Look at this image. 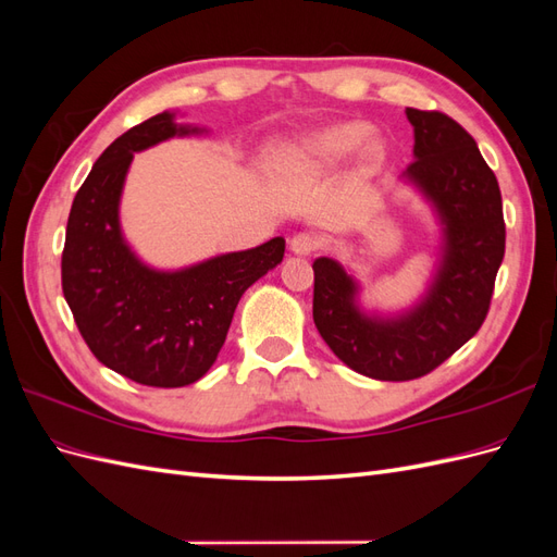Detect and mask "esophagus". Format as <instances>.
<instances>
[{"mask_svg":"<svg viewBox=\"0 0 557 557\" xmlns=\"http://www.w3.org/2000/svg\"><path fill=\"white\" fill-rule=\"evenodd\" d=\"M318 248H320V239L313 232H297L290 239V250L295 256H311V252Z\"/></svg>","mask_w":557,"mask_h":557,"instance_id":"obj_1","label":"esophagus"}]
</instances>
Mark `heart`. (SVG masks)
Returning a JSON list of instances; mask_svg holds the SVG:
<instances>
[{
	"label": "heart",
	"mask_w": 557,
	"mask_h": 557,
	"mask_svg": "<svg viewBox=\"0 0 557 557\" xmlns=\"http://www.w3.org/2000/svg\"><path fill=\"white\" fill-rule=\"evenodd\" d=\"M369 134H372V129H369L364 123L334 125L311 134V137L278 146L272 153V158L281 170L320 172L348 158L352 150L362 146L369 138ZM383 153H385L383 144L376 139H370L362 148V160L367 164H376L383 160Z\"/></svg>",
	"instance_id": "b5f03b06"
}]
</instances>
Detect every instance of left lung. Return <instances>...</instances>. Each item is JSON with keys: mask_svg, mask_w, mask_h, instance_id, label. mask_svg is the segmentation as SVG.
<instances>
[{"mask_svg": "<svg viewBox=\"0 0 557 557\" xmlns=\"http://www.w3.org/2000/svg\"><path fill=\"white\" fill-rule=\"evenodd\" d=\"M413 162L404 172L444 225L442 260L425 297L381 318L358 307V283L332 258L313 262V323L352 372L379 381L430 374L479 332L504 258L502 195L471 134L440 111L407 109Z\"/></svg>", "mask_w": 557, "mask_h": 557, "instance_id": "left-lung-1", "label": "left lung"}]
</instances>
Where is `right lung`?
<instances>
[{
  "label": "right lung",
  "instance_id": "add662e5",
  "mask_svg": "<svg viewBox=\"0 0 557 557\" xmlns=\"http://www.w3.org/2000/svg\"><path fill=\"white\" fill-rule=\"evenodd\" d=\"M201 132L164 111L117 137L92 164L66 221L62 293L92 356L141 385L183 387L221 352L242 295L274 269L285 239L158 272L127 246L117 207L134 153Z\"/></svg>",
  "mask_w": 557,
  "mask_h": 557
}]
</instances>
